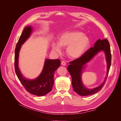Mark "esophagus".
<instances>
[{
    "mask_svg": "<svg viewBox=\"0 0 121 121\" xmlns=\"http://www.w3.org/2000/svg\"><path fill=\"white\" fill-rule=\"evenodd\" d=\"M61 64L63 66H66V63L64 61H62L61 62Z\"/></svg>",
    "mask_w": 121,
    "mask_h": 121,
    "instance_id": "34e87169",
    "label": "esophagus"
}]
</instances>
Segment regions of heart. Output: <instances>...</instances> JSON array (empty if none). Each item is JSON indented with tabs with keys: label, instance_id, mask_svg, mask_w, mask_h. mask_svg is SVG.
Listing matches in <instances>:
<instances>
[{
	"label": "heart",
	"instance_id": "obj_1",
	"mask_svg": "<svg viewBox=\"0 0 121 121\" xmlns=\"http://www.w3.org/2000/svg\"><path fill=\"white\" fill-rule=\"evenodd\" d=\"M90 45V40L84 34L77 31H67L61 35L59 43L53 42L52 47L57 52L61 51V47H67L66 53L70 58L76 59L82 56Z\"/></svg>",
	"mask_w": 121,
	"mask_h": 121
}]
</instances>
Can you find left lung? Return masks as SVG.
Returning a JSON list of instances; mask_svg holds the SVG:
<instances>
[{
  "label": "left lung",
  "instance_id": "obj_1",
  "mask_svg": "<svg viewBox=\"0 0 121 121\" xmlns=\"http://www.w3.org/2000/svg\"><path fill=\"white\" fill-rule=\"evenodd\" d=\"M104 51L105 53L107 62V73L103 82L99 86L92 89H87L82 84L81 80L82 70L86 63L89 61L98 53ZM111 55L109 43L108 39H98L93 47L88 50L81 57L69 63L68 70L72 78V86L75 92L81 96H87L97 93L104 86L107 79L111 65Z\"/></svg>",
  "mask_w": 121,
  "mask_h": 121
}]
</instances>
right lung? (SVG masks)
<instances>
[{
	"label": "right lung",
	"mask_w": 121,
	"mask_h": 121,
	"mask_svg": "<svg viewBox=\"0 0 121 121\" xmlns=\"http://www.w3.org/2000/svg\"><path fill=\"white\" fill-rule=\"evenodd\" d=\"M32 30L33 28L31 26H27L24 28L16 45L14 56V69L15 73L19 81L28 92L38 96H42L52 91L54 83V72L60 66L61 61L59 59L52 60L46 59L41 73L37 78L34 80H29L22 75L18 68L19 51L21 45L30 36Z\"/></svg>",
	"instance_id": "1"
}]
</instances>
